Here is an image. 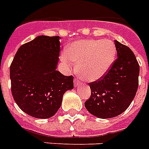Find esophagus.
<instances>
[{
  "label": "esophagus",
  "instance_id": "obj_1",
  "mask_svg": "<svg viewBox=\"0 0 149 149\" xmlns=\"http://www.w3.org/2000/svg\"><path fill=\"white\" fill-rule=\"evenodd\" d=\"M80 84H81V82L79 81V80H78V79H75V80H74V86H75V87H77V86H79Z\"/></svg>",
  "mask_w": 149,
  "mask_h": 149
}]
</instances>
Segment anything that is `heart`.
<instances>
[{"label":"heart","mask_w":149,"mask_h":149,"mask_svg":"<svg viewBox=\"0 0 149 149\" xmlns=\"http://www.w3.org/2000/svg\"><path fill=\"white\" fill-rule=\"evenodd\" d=\"M117 49L109 39L87 38L72 42L66 52L61 55V61L67 68L77 62V71L80 77L87 81L101 79L113 65Z\"/></svg>","instance_id":"heart-1"}]
</instances>
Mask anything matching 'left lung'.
I'll return each instance as SVG.
<instances>
[{
    "mask_svg": "<svg viewBox=\"0 0 149 149\" xmlns=\"http://www.w3.org/2000/svg\"><path fill=\"white\" fill-rule=\"evenodd\" d=\"M118 58L99 81L89 84L91 96L85 107L93 116L107 119L117 117L127 110L139 87V65L126 45L114 40Z\"/></svg>",
    "mask_w": 149,
    "mask_h": 149,
    "instance_id": "1",
    "label": "left lung"
}]
</instances>
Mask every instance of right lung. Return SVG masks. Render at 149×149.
Here are the masks:
<instances>
[{"instance_id":"1","label":"right lung","mask_w":149,"mask_h":149,"mask_svg":"<svg viewBox=\"0 0 149 149\" xmlns=\"http://www.w3.org/2000/svg\"><path fill=\"white\" fill-rule=\"evenodd\" d=\"M59 39V36L36 37L18 49L10 65L14 100L33 118L47 119L55 115L64 93L73 88V77L56 70Z\"/></svg>"}]
</instances>
